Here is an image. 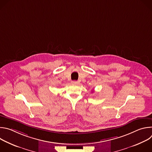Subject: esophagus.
I'll list each match as a JSON object with an SVG mask.
<instances>
[{
    "label": "esophagus",
    "mask_w": 152,
    "mask_h": 152,
    "mask_svg": "<svg viewBox=\"0 0 152 152\" xmlns=\"http://www.w3.org/2000/svg\"><path fill=\"white\" fill-rule=\"evenodd\" d=\"M72 83L73 85H78L79 84V82L76 81V80H73V81L72 82Z\"/></svg>",
    "instance_id": "obj_1"
}]
</instances>
